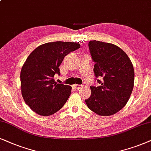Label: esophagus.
Masks as SVG:
<instances>
[{
  "label": "esophagus",
  "instance_id": "34e87169",
  "mask_svg": "<svg viewBox=\"0 0 151 151\" xmlns=\"http://www.w3.org/2000/svg\"><path fill=\"white\" fill-rule=\"evenodd\" d=\"M83 85H78V84H76V85H74V88H75V89H81V88H83Z\"/></svg>",
  "mask_w": 151,
  "mask_h": 151
}]
</instances>
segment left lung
Returning <instances> with one entry per match:
<instances>
[{
    "instance_id": "obj_1",
    "label": "left lung",
    "mask_w": 151,
    "mask_h": 151,
    "mask_svg": "<svg viewBox=\"0 0 151 151\" xmlns=\"http://www.w3.org/2000/svg\"><path fill=\"white\" fill-rule=\"evenodd\" d=\"M99 86H90L91 95L85 101L96 114L109 116L122 109L134 86V72L128 55L114 44L90 41L88 43ZM99 78L100 79H97Z\"/></svg>"
}]
</instances>
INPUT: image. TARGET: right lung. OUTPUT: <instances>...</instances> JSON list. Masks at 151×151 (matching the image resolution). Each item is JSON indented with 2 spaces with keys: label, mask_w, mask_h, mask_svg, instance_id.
<instances>
[{
  "label": "right lung",
  "mask_w": 151,
  "mask_h": 151,
  "mask_svg": "<svg viewBox=\"0 0 151 151\" xmlns=\"http://www.w3.org/2000/svg\"><path fill=\"white\" fill-rule=\"evenodd\" d=\"M79 43L56 41L39 46L29 55L21 72V93L25 104L36 113L52 115L66 103L72 88L57 83L64 57L79 49Z\"/></svg>",
  "instance_id": "obj_1"
}]
</instances>
